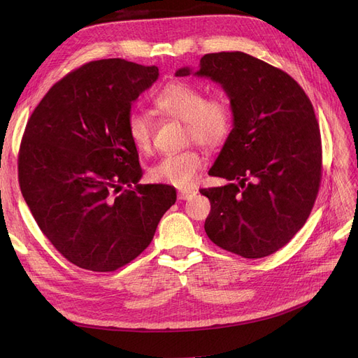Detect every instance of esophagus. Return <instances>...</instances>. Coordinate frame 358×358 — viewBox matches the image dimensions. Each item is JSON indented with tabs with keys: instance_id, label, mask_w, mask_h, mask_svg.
Listing matches in <instances>:
<instances>
[{
	"instance_id": "esophagus-1",
	"label": "esophagus",
	"mask_w": 358,
	"mask_h": 358,
	"mask_svg": "<svg viewBox=\"0 0 358 358\" xmlns=\"http://www.w3.org/2000/svg\"><path fill=\"white\" fill-rule=\"evenodd\" d=\"M197 194V191L196 189H192V188H187V189H179V192H178V199L179 200H188V199H191V197H194Z\"/></svg>"
}]
</instances>
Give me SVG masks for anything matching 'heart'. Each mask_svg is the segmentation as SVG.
<instances>
[{"label": "heart", "instance_id": "b5f03b06", "mask_svg": "<svg viewBox=\"0 0 358 358\" xmlns=\"http://www.w3.org/2000/svg\"><path fill=\"white\" fill-rule=\"evenodd\" d=\"M154 103L157 109L167 116L185 124V140L215 149L225 143L231 133L233 112L224 96H208L199 86L173 80L157 92ZM127 131L134 148L142 154L152 149L154 122L150 115L142 109L129 112ZM203 166V158L196 149H185L162 157L150 167L149 178L154 182L169 183L185 188L194 183Z\"/></svg>", "mask_w": 358, "mask_h": 358}]
</instances>
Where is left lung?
Wrapping results in <instances>:
<instances>
[{"label": "left lung", "instance_id": "1", "mask_svg": "<svg viewBox=\"0 0 358 358\" xmlns=\"http://www.w3.org/2000/svg\"><path fill=\"white\" fill-rule=\"evenodd\" d=\"M196 74L222 86L233 112L209 175L234 182L200 189L210 201L206 234L243 258L267 257L305 225L318 196L322 150L313 106L289 74L243 52L208 53Z\"/></svg>", "mask_w": 358, "mask_h": 358}]
</instances>
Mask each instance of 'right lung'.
<instances>
[{
    "label": "right lung",
    "instance_id": "obj_1",
    "mask_svg": "<svg viewBox=\"0 0 358 358\" xmlns=\"http://www.w3.org/2000/svg\"><path fill=\"white\" fill-rule=\"evenodd\" d=\"M158 74L155 66L121 58L83 64L28 119L20 191L43 234L78 267L115 272L133 262L176 201L170 185H140L138 152L127 131L131 104ZM122 185L130 189L119 193Z\"/></svg>",
    "mask_w": 358,
    "mask_h": 358
}]
</instances>
